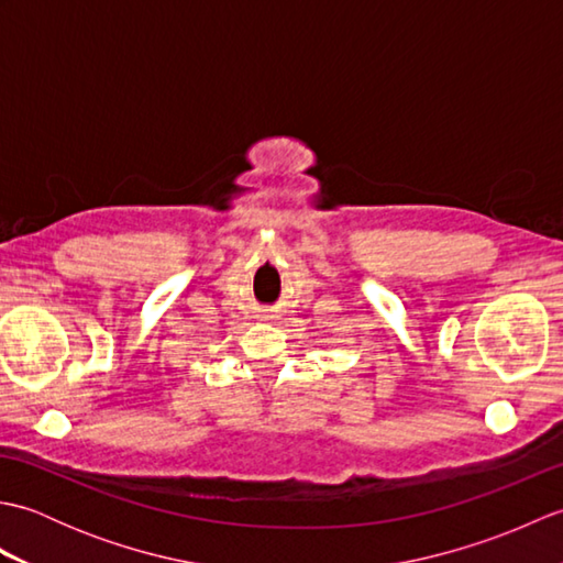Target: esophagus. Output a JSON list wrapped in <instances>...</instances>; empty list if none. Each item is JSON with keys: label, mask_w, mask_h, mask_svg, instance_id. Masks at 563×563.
Returning <instances> with one entry per match:
<instances>
[{"label": "esophagus", "mask_w": 563, "mask_h": 563, "mask_svg": "<svg viewBox=\"0 0 563 563\" xmlns=\"http://www.w3.org/2000/svg\"><path fill=\"white\" fill-rule=\"evenodd\" d=\"M261 319H266V321H268V319H273V317H271V314H263Z\"/></svg>", "instance_id": "1"}]
</instances>
